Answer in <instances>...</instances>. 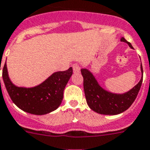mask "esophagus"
I'll list each match as a JSON object with an SVG mask.
<instances>
[{"mask_svg": "<svg viewBox=\"0 0 150 150\" xmlns=\"http://www.w3.org/2000/svg\"><path fill=\"white\" fill-rule=\"evenodd\" d=\"M72 69H73V71L75 73H79L80 71V66H79L78 64H74L72 65Z\"/></svg>", "mask_w": 150, "mask_h": 150, "instance_id": "1", "label": "esophagus"}]
</instances>
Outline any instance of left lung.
<instances>
[{
  "label": "left lung",
  "mask_w": 150,
  "mask_h": 150,
  "mask_svg": "<svg viewBox=\"0 0 150 150\" xmlns=\"http://www.w3.org/2000/svg\"><path fill=\"white\" fill-rule=\"evenodd\" d=\"M121 42H125L131 49H133L130 42L124 37L120 39ZM142 78L137 85L127 92L124 94H114L104 90L100 86L96 79L89 70L81 69L84 79V91L86 101L89 108L94 111L105 115H116L127 110L131 106L139 93L143 81V67L141 65Z\"/></svg>",
  "instance_id": "1"
}]
</instances>
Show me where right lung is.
<instances>
[{"label": "right lung", "mask_w": 150, "mask_h": 150, "mask_svg": "<svg viewBox=\"0 0 150 150\" xmlns=\"http://www.w3.org/2000/svg\"><path fill=\"white\" fill-rule=\"evenodd\" d=\"M72 72V68L70 67L66 71L54 72L37 86L17 87L13 85L9 78L5 62L2 76L11 100L20 109L35 115H43L59 107L63 99L64 89Z\"/></svg>", "instance_id": "right-lung-1"}]
</instances>
